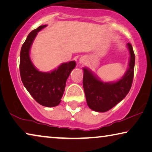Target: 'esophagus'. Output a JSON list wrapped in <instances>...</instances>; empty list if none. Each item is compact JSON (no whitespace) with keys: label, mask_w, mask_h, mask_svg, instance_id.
<instances>
[{"label":"esophagus","mask_w":152,"mask_h":152,"mask_svg":"<svg viewBox=\"0 0 152 152\" xmlns=\"http://www.w3.org/2000/svg\"><path fill=\"white\" fill-rule=\"evenodd\" d=\"M79 62H80V64L83 65L86 62V58H85V57H82V58H80V60H79Z\"/></svg>","instance_id":"esophagus-1"}]
</instances>
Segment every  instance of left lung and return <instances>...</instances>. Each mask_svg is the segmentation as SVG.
Masks as SVG:
<instances>
[{"mask_svg":"<svg viewBox=\"0 0 152 152\" xmlns=\"http://www.w3.org/2000/svg\"><path fill=\"white\" fill-rule=\"evenodd\" d=\"M129 69L121 79L115 83H103L86 67H84L83 88L88 106L95 112H105L123 99L131 88L134 77L135 56L131 44Z\"/></svg>","mask_w":152,"mask_h":152,"instance_id":"left-lung-1","label":"left lung"}]
</instances>
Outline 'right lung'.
<instances>
[{
    "mask_svg": "<svg viewBox=\"0 0 152 152\" xmlns=\"http://www.w3.org/2000/svg\"><path fill=\"white\" fill-rule=\"evenodd\" d=\"M46 26H40L28 34L21 49L20 71L24 86L36 102L45 107H55L61 102L66 80L76 62L64 63L50 72H40L34 66L30 57L31 45L38 32Z\"/></svg>",
    "mask_w": 152,
    "mask_h": 152,
    "instance_id": "obj_1",
    "label": "right lung"
}]
</instances>
